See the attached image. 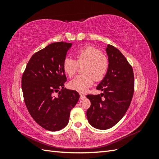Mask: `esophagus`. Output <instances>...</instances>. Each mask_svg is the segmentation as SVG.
Listing matches in <instances>:
<instances>
[{
  "mask_svg": "<svg viewBox=\"0 0 159 159\" xmlns=\"http://www.w3.org/2000/svg\"><path fill=\"white\" fill-rule=\"evenodd\" d=\"M80 98H81H81H85V95H84L83 93H80Z\"/></svg>",
  "mask_w": 159,
  "mask_h": 159,
  "instance_id": "1",
  "label": "esophagus"
}]
</instances>
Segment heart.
<instances>
[{"instance_id": "b5f03b06", "label": "heart", "mask_w": 159, "mask_h": 159, "mask_svg": "<svg viewBox=\"0 0 159 159\" xmlns=\"http://www.w3.org/2000/svg\"><path fill=\"white\" fill-rule=\"evenodd\" d=\"M76 60L70 57L64 60L62 68L66 75L72 77L78 70V65H85L82 70L83 75L76 76L71 80L69 86L79 92H85L93 85L94 79L100 81L107 73L109 66L108 57L103 54L100 50L88 46L81 48L75 53Z\"/></svg>"}]
</instances>
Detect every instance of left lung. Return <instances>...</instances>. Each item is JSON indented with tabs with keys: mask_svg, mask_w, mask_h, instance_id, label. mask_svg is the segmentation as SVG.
<instances>
[{
	"mask_svg": "<svg viewBox=\"0 0 159 159\" xmlns=\"http://www.w3.org/2000/svg\"><path fill=\"white\" fill-rule=\"evenodd\" d=\"M109 66L107 73L97 86L100 95H88L91 106L87 110L91 126L105 130L115 125L125 114L133 98L134 74L132 66L122 53L108 44Z\"/></svg>",
	"mask_w": 159,
	"mask_h": 159,
	"instance_id": "8db88e82",
	"label": "left lung"
}]
</instances>
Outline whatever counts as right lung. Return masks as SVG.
Wrapping results in <instances>:
<instances>
[{"label":"right lung","instance_id":"1","mask_svg":"<svg viewBox=\"0 0 159 159\" xmlns=\"http://www.w3.org/2000/svg\"><path fill=\"white\" fill-rule=\"evenodd\" d=\"M71 46L55 42L36 52L22 75V89L28 112L39 125L50 131L68 125L71 110L80 98L76 91L64 89L67 79L62 64Z\"/></svg>","mask_w":159,"mask_h":159}]
</instances>
